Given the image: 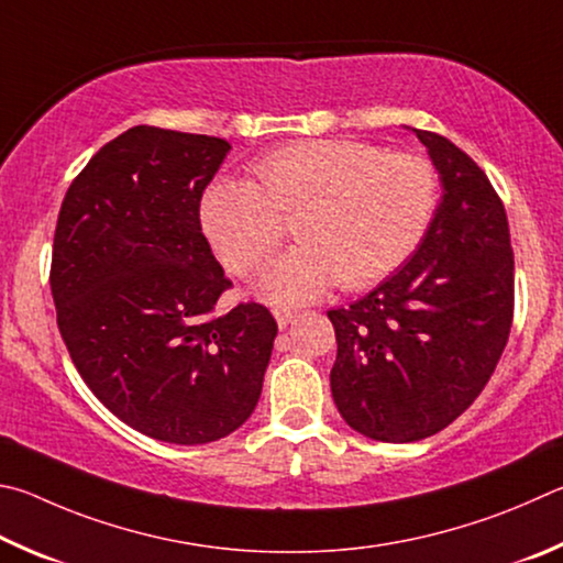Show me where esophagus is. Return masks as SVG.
Wrapping results in <instances>:
<instances>
[{
  "label": "esophagus",
  "instance_id": "obj_1",
  "mask_svg": "<svg viewBox=\"0 0 563 563\" xmlns=\"http://www.w3.org/2000/svg\"><path fill=\"white\" fill-rule=\"evenodd\" d=\"M274 319L279 323V329H287L289 323L297 319V311H289V309H276L274 311Z\"/></svg>",
  "mask_w": 563,
  "mask_h": 563
}]
</instances>
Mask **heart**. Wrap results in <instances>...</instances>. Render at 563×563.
Returning a JSON list of instances; mask_svg holds the SVG:
<instances>
[{
  "label": "heart",
  "instance_id": "b5f03b06",
  "mask_svg": "<svg viewBox=\"0 0 563 563\" xmlns=\"http://www.w3.org/2000/svg\"><path fill=\"white\" fill-rule=\"evenodd\" d=\"M250 180H214L200 227L227 272H254L279 244V214L301 242L266 264L256 297L297 307L336 287L366 289L400 269L438 210V173L426 157L356 141H297L252 163Z\"/></svg>",
  "mask_w": 563,
  "mask_h": 563
}]
</instances>
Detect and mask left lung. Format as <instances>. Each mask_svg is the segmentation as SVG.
<instances>
[{
    "instance_id": "8db88e82",
    "label": "left lung",
    "mask_w": 563,
    "mask_h": 563,
    "mask_svg": "<svg viewBox=\"0 0 563 563\" xmlns=\"http://www.w3.org/2000/svg\"><path fill=\"white\" fill-rule=\"evenodd\" d=\"M408 131L438 170V210L398 272L329 311L333 402L380 442H416L460 418L495 373L515 313V254L495 187L448 137Z\"/></svg>"
}]
</instances>
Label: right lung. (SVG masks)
<instances>
[{"mask_svg": "<svg viewBox=\"0 0 563 563\" xmlns=\"http://www.w3.org/2000/svg\"><path fill=\"white\" fill-rule=\"evenodd\" d=\"M230 147L135 125L88 161L56 222L52 297L76 371L118 420L173 445L252 416L276 339L262 303L214 313L230 279L200 197Z\"/></svg>", "mask_w": 563, "mask_h": 563, "instance_id": "add662e5", "label": "right lung"}]
</instances>
